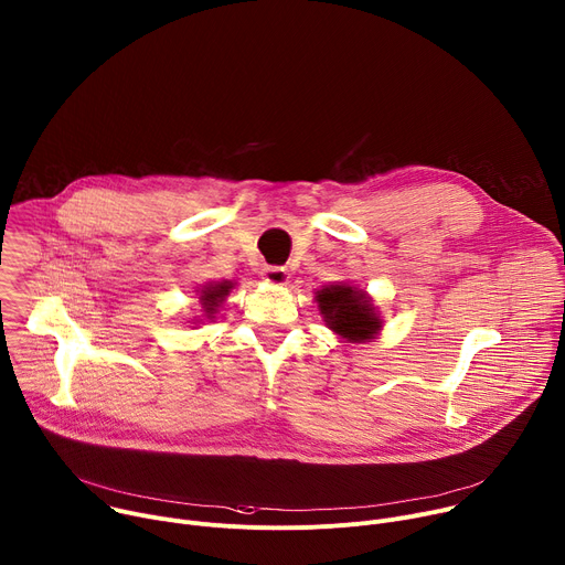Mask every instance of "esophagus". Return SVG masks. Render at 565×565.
Returning a JSON list of instances; mask_svg holds the SVG:
<instances>
[{
	"label": "esophagus",
	"instance_id": "obj_1",
	"mask_svg": "<svg viewBox=\"0 0 565 565\" xmlns=\"http://www.w3.org/2000/svg\"><path fill=\"white\" fill-rule=\"evenodd\" d=\"M264 279H266L268 284H273V286H284V284H288L290 273H288L286 268L273 266V268H266V270H264Z\"/></svg>",
	"mask_w": 565,
	"mask_h": 565
}]
</instances>
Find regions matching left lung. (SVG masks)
<instances>
[{"instance_id":"1","label":"left lung","mask_w":565,"mask_h":565,"mask_svg":"<svg viewBox=\"0 0 565 565\" xmlns=\"http://www.w3.org/2000/svg\"><path fill=\"white\" fill-rule=\"evenodd\" d=\"M315 299L327 327L347 342H369L382 329V319L371 297L355 286L333 284L317 290Z\"/></svg>"}]
</instances>
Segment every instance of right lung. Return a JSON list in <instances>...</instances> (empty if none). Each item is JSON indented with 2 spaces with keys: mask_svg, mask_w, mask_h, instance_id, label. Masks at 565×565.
I'll list each match as a JSON object with an SVG mask.
<instances>
[{
  "mask_svg": "<svg viewBox=\"0 0 565 565\" xmlns=\"http://www.w3.org/2000/svg\"><path fill=\"white\" fill-rule=\"evenodd\" d=\"M234 288L232 281H214L207 284L199 290V301L203 308V319H212L218 310V306L225 301V297L230 295V290Z\"/></svg>",
  "mask_w": 565,
  "mask_h": 565,
  "instance_id": "right-lung-1",
  "label": "right lung"
}]
</instances>
